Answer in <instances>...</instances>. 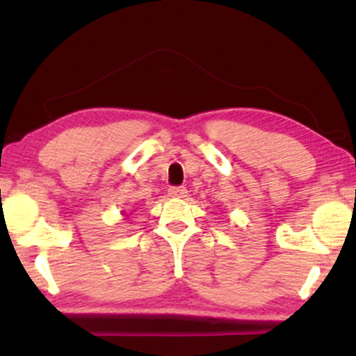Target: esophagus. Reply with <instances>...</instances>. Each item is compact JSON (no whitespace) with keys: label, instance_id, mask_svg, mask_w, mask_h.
I'll list each match as a JSON object with an SVG mask.
<instances>
[{"label":"esophagus","instance_id":"1","mask_svg":"<svg viewBox=\"0 0 356 356\" xmlns=\"http://www.w3.org/2000/svg\"><path fill=\"white\" fill-rule=\"evenodd\" d=\"M187 189L186 187H170L169 195L170 197H186Z\"/></svg>","mask_w":356,"mask_h":356}]
</instances>
